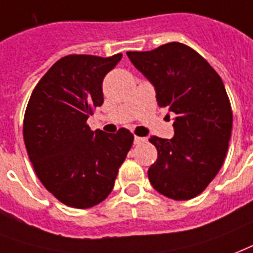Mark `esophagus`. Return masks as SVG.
I'll use <instances>...</instances> for the list:
<instances>
[{
	"mask_svg": "<svg viewBox=\"0 0 253 253\" xmlns=\"http://www.w3.org/2000/svg\"><path fill=\"white\" fill-rule=\"evenodd\" d=\"M146 142V138H142V136H134V143L135 144H140Z\"/></svg>",
	"mask_w": 253,
	"mask_h": 253,
	"instance_id": "34e87169",
	"label": "esophagus"
}]
</instances>
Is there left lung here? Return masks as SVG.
<instances>
[{"instance_id":"1","label":"left lung","mask_w":253,"mask_h":253,"mask_svg":"<svg viewBox=\"0 0 253 253\" xmlns=\"http://www.w3.org/2000/svg\"><path fill=\"white\" fill-rule=\"evenodd\" d=\"M127 57L152 84L159 107L176 115L172 139L150 138L158 150L150 183L169 199H192L216 176L228 150L232 110L224 84L200 54L179 42Z\"/></svg>"}]
</instances>
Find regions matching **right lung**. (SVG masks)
<instances>
[{
	"label": "right lung",
	"mask_w": 253,
	"mask_h": 253,
	"mask_svg": "<svg viewBox=\"0 0 253 253\" xmlns=\"http://www.w3.org/2000/svg\"><path fill=\"white\" fill-rule=\"evenodd\" d=\"M122 54L102 58L66 55L37 84L24 118V140L46 190L74 208L105 200L130 151L134 135L91 131L87 118L102 106V82Z\"/></svg>",
	"instance_id": "1"
}]
</instances>
